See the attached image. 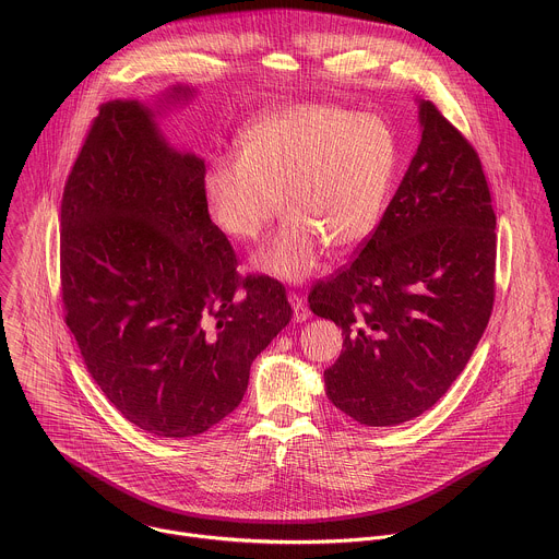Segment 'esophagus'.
<instances>
[{
  "label": "esophagus",
  "instance_id": "obj_1",
  "mask_svg": "<svg viewBox=\"0 0 559 559\" xmlns=\"http://www.w3.org/2000/svg\"><path fill=\"white\" fill-rule=\"evenodd\" d=\"M289 302L294 309V322H305L309 318V309H307V302L302 300V296L289 294Z\"/></svg>",
  "mask_w": 559,
  "mask_h": 559
}]
</instances>
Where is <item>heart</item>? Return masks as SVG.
Masks as SVG:
<instances>
[{
	"instance_id": "1",
	"label": "heart",
	"mask_w": 559,
	"mask_h": 559,
	"mask_svg": "<svg viewBox=\"0 0 559 559\" xmlns=\"http://www.w3.org/2000/svg\"><path fill=\"white\" fill-rule=\"evenodd\" d=\"M397 162L384 120L333 105H289L248 124L239 157L213 159L202 191L215 226L235 241L259 239L281 206L285 219L252 265L302 283L326 246L344 254L378 230Z\"/></svg>"
}]
</instances>
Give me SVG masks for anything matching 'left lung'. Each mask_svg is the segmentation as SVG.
Here are the masks:
<instances>
[{
	"mask_svg": "<svg viewBox=\"0 0 559 559\" xmlns=\"http://www.w3.org/2000/svg\"><path fill=\"white\" fill-rule=\"evenodd\" d=\"M421 142L378 230L309 294L344 348L324 370L326 397L384 428L432 408L463 373L493 307L496 215L474 146L430 100Z\"/></svg>",
	"mask_w": 559,
	"mask_h": 559,
	"instance_id": "8db88e82",
	"label": "left lung"
}]
</instances>
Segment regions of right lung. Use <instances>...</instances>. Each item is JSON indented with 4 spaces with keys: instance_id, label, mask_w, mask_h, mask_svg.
Here are the masks:
<instances>
[{
    "instance_id": "add662e5",
    "label": "right lung",
    "mask_w": 559,
    "mask_h": 559,
    "mask_svg": "<svg viewBox=\"0 0 559 559\" xmlns=\"http://www.w3.org/2000/svg\"><path fill=\"white\" fill-rule=\"evenodd\" d=\"M198 96L100 107L61 202V289L92 380L144 432L186 439L243 400L254 357L292 320L285 287L246 281L211 222L204 159L157 116Z\"/></svg>"
}]
</instances>
